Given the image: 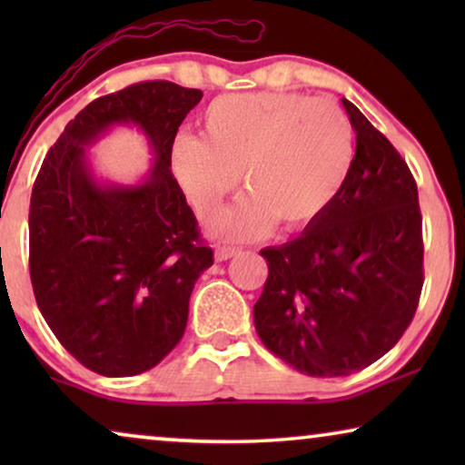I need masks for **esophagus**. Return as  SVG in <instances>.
<instances>
[{
	"label": "esophagus",
	"instance_id": "obj_1",
	"mask_svg": "<svg viewBox=\"0 0 465 465\" xmlns=\"http://www.w3.org/2000/svg\"><path fill=\"white\" fill-rule=\"evenodd\" d=\"M237 253H239L237 247H215V260H218V262L231 260L232 256H237Z\"/></svg>",
	"mask_w": 465,
	"mask_h": 465
}]
</instances>
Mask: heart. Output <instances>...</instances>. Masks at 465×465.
Masks as SVG:
<instances>
[{"label": "heart", "mask_w": 465, "mask_h": 465, "mask_svg": "<svg viewBox=\"0 0 465 465\" xmlns=\"http://www.w3.org/2000/svg\"><path fill=\"white\" fill-rule=\"evenodd\" d=\"M201 137L171 145L169 171L199 218L218 213L237 190V207L209 222L218 239H253L279 222L298 232L339 199L353 167V129L332 101L298 93H241L213 99Z\"/></svg>", "instance_id": "1"}]
</instances>
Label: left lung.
I'll return each instance as SVG.
<instances>
[{"label": "left lung", "instance_id": "left-lung-1", "mask_svg": "<svg viewBox=\"0 0 465 465\" xmlns=\"http://www.w3.org/2000/svg\"><path fill=\"white\" fill-rule=\"evenodd\" d=\"M349 180L328 213L266 247L269 277L253 323L266 349L309 377H347L400 341L423 285L417 183L383 133L349 99Z\"/></svg>", "mask_w": 465, "mask_h": 465}]
</instances>
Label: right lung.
Wrapping results in <instances>:
<instances>
[{"mask_svg": "<svg viewBox=\"0 0 465 465\" xmlns=\"http://www.w3.org/2000/svg\"><path fill=\"white\" fill-rule=\"evenodd\" d=\"M203 99L139 82L88 104L44 158L29 205V272L40 313L80 364L104 377L154 368L183 336L196 279L213 264L169 171L171 145ZM135 125L153 164L135 184L99 181L87 148Z\"/></svg>", "mask_w": 465, "mask_h": 465, "instance_id": "add662e5", "label": "right lung"}]
</instances>
